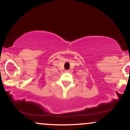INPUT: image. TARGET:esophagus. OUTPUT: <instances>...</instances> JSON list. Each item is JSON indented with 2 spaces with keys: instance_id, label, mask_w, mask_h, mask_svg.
<instances>
[{
  "instance_id": "34e87169",
  "label": "esophagus",
  "mask_w": 130,
  "mask_h": 130,
  "mask_svg": "<svg viewBox=\"0 0 130 130\" xmlns=\"http://www.w3.org/2000/svg\"><path fill=\"white\" fill-rule=\"evenodd\" d=\"M65 73H70V70H66L65 71Z\"/></svg>"
}]
</instances>
